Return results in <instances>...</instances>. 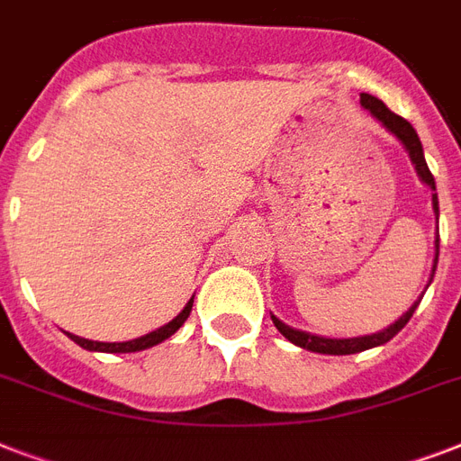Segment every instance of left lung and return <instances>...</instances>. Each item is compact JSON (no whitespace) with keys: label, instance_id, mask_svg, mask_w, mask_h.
Returning a JSON list of instances; mask_svg holds the SVG:
<instances>
[{"label":"left lung","instance_id":"8db88e82","mask_svg":"<svg viewBox=\"0 0 461 461\" xmlns=\"http://www.w3.org/2000/svg\"><path fill=\"white\" fill-rule=\"evenodd\" d=\"M361 107L371 112L373 117L378 119L380 124L385 126L387 131L394 133V136L402 140V146L407 148L409 158H411V162H414L416 174L421 176L423 184H429V186L436 191V179H433V174H430L429 165H426L421 140H419V136H416L414 126L409 124L407 119H402L400 114H394V112L387 110V104L383 103V100L368 95V93H361ZM433 212H436V220H438V215H440V208H438V194H433ZM438 253H440V237H436V260H433V275H436ZM433 275H430V280H433ZM419 302H421V296H419ZM419 302H414V306L409 308L407 313L402 315L400 321H394L393 325H387L385 330L373 332V335L349 337V339H330V337L308 335V332H302V330L289 328V325H285L282 321H277L275 315H273V322H275V328L280 330L282 335L287 337L289 342L296 344V347H302V349L318 351V354H335V357H342V354H358V351L373 349V347H380V344L390 342V339H393V337L397 335V332H400L404 325H407L409 318L414 315Z\"/></svg>","mask_w":461,"mask_h":461}]
</instances>
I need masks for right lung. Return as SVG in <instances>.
<instances>
[{
	"mask_svg": "<svg viewBox=\"0 0 461 461\" xmlns=\"http://www.w3.org/2000/svg\"><path fill=\"white\" fill-rule=\"evenodd\" d=\"M191 306H194V299L184 306V311H181L174 321H169L167 325H162V328L153 330V332H148V335L139 337V339H129V342H93V339H86V337H78V335H71V332H67L71 339H74L76 344H81L83 349L88 351H107V354H131V351H143V349H150V347H155V344L165 342L167 337H172L176 330L184 325V321L188 318V313H191Z\"/></svg>",
	"mask_w": 461,
	"mask_h": 461,
	"instance_id": "1",
	"label": "right lung"
}]
</instances>
